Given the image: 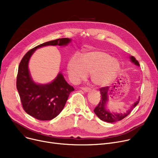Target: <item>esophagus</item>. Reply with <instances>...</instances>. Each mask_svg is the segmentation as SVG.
Instances as JSON below:
<instances>
[{"mask_svg":"<svg viewBox=\"0 0 158 158\" xmlns=\"http://www.w3.org/2000/svg\"><path fill=\"white\" fill-rule=\"evenodd\" d=\"M81 89L84 91L85 92H88L89 91V88H86V87H82Z\"/></svg>","mask_w":158,"mask_h":158,"instance_id":"obj_1","label":"esophagus"}]
</instances>
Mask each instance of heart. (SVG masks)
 I'll return each instance as SVG.
<instances>
[{"label":"heart","instance_id":"1","mask_svg":"<svg viewBox=\"0 0 158 158\" xmlns=\"http://www.w3.org/2000/svg\"><path fill=\"white\" fill-rule=\"evenodd\" d=\"M68 69L70 78L73 82H79L91 73V81L99 87L111 85L120 71L119 62L109 53L94 51L86 53L82 59L73 56L69 60Z\"/></svg>","mask_w":158,"mask_h":158}]
</instances>
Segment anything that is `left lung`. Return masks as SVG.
<instances>
[{
    "label": "left lung",
    "instance_id": "left-lung-1",
    "mask_svg": "<svg viewBox=\"0 0 158 158\" xmlns=\"http://www.w3.org/2000/svg\"><path fill=\"white\" fill-rule=\"evenodd\" d=\"M130 60L132 63H135V64L137 66H139V62L136 60V58L133 56L130 57ZM113 92V88L110 86L102 87L100 88V93H101V101L98 102L97 106L94 109V113L96 114L97 117L100 118L101 120L113 123L115 122L120 121L124 118H126L127 116L131 113L132 110H133L136 106L139 103L140 97L138 98V100L132 104L131 108L127 111L126 113H111V111L106 110L107 102L108 101V95L111 94Z\"/></svg>",
    "mask_w": 158,
    "mask_h": 158
}]
</instances>
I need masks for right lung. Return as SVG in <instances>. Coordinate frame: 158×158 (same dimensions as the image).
<instances>
[{
    "mask_svg": "<svg viewBox=\"0 0 158 158\" xmlns=\"http://www.w3.org/2000/svg\"><path fill=\"white\" fill-rule=\"evenodd\" d=\"M69 38H60L40 44L28 51L22 59L16 78V88L24 111L40 120H51L59 114L74 88L65 81L61 73L51 83L36 84L31 78L28 64L38 48L48 45H67Z\"/></svg>",
    "mask_w": 158,
    "mask_h": 158,
    "instance_id": "1",
    "label": "right lung"
}]
</instances>
